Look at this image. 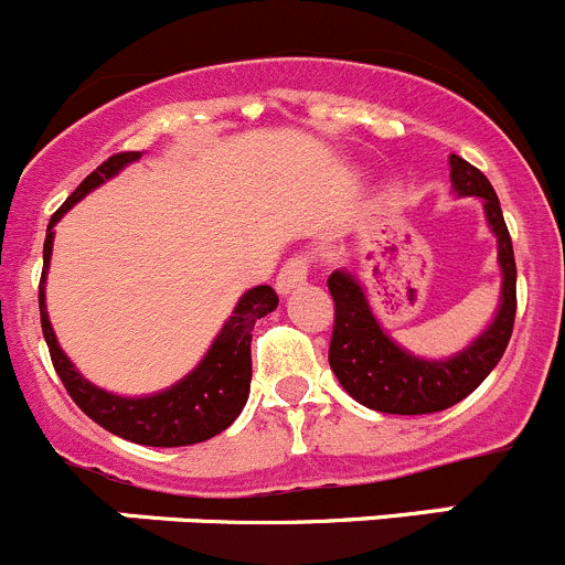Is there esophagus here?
<instances>
[{"mask_svg":"<svg viewBox=\"0 0 565 565\" xmlns=\"http://www.w3.org/2000/svg\"><path fill=\"white\" fill-rule=\"evenodd\" d=\"M309 267H311V259L306 254H295L292 259H287V265L278 270V278H276V289L281 295L292 292L295 287H300V284L306 281V276H309Z\"/></svg>","mask_w":565,"mask_h":565,"instance_id":"obj_1","label":"esophagus"}]
</instances>
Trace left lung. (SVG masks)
<instances>
[{
  "label": "left lung",
  "instance_id": "1",
  "mask_svg": "<svg viewBox=\"0 0 565 565\" xmlns=\"http://www.w3.org/2000/svg\"><path fill=\"white\" fill-rule=\"evenodd\" d=\"M451 182L457 193L483 199L489 226L498 235L503 267V300L498 317L465 352L451 361H424L398 350L374 319L361 284L344 270L330 273L328 278L335 306L328 350L330 369L355 402L377 413L426 415L448 409L487 380L514 333L516 262L498 193L487 174L459 156H451Z\"/></svg>",
  "mask_w": 565,
  "mask_h": 565
}]
</instances>
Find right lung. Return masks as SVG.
I'll return each instance as SVG.
<instances>
[{
    "instance_id": "1",
    "label": "right lung",
    "mask_w": 565,
    "mask_h": 565,
    "mask_svg": "<svg viewBox=\"0 0 565 565\" xmlns=\"http://www.w3.org/2000/svg\"><path fill=\"white\" fill-rule=\"evenodd\" d=\"M141 152H114L108 161L100 163L93 174L84 177L82 185L65 199L60 210L51 215L49 235L43 243V278H40V328H43L45 344H49L51 363H54L56 374H60L62 385L71 393L73 402L82 407L84 415L104 426L111 435L122 437V440L139 443V446H156V448H177V446H193V443H204L210 437L221 435L232 420L241 415L246 407L248 388H250V333H254L256 319L270 315L278 306V295L273 287H254L250 292L243 295L237 303L235 315L224 324L218 339L213 341L204 361L188 374L182 383L174 388L158 393V396L145 398H122L106 393L95 385H89L82 374L73 369L65 352L60 350L51 330L49 311H45V295L43 281L45 270H49L51 259V243H54V232L51 226L78 202L87 196L93 188L108 180L125 167V163L136 161Z\"/></svg>"
}]
</instances>
